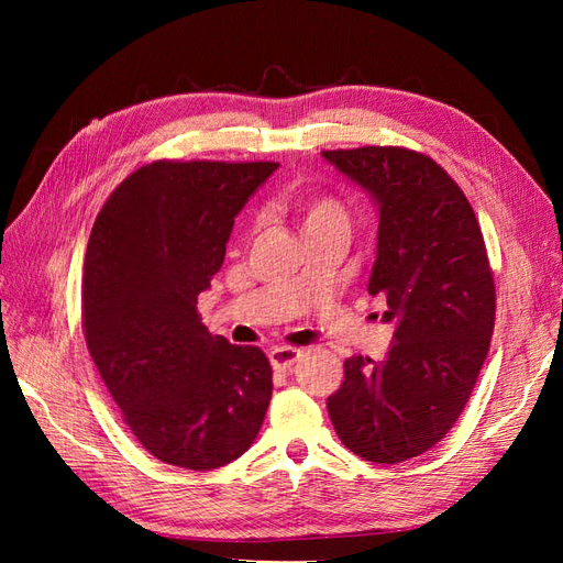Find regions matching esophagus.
Returning a JSON list of instances; mask_svg holds the SVG:
<instances>
[{
    "label": "esophagus",
    "mask_w": 563,
    "mask_h": 563,
    "mask_svg": "<svg viewBox=\"0 0 563 563\" xmlns=\"http://www.w3.org/2000/svg\"><path fill=\"white\" fill-rule=\"evenodd\" d=\"M300 354L302 352L296 347H275L269 352V362L277 371H288L300 360Z\"/></svg>",
    "instance_id": "1"
}]
</instances>
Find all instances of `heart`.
Segmentation results:
<instances>
[{"mask_svg":"<svg viewBox=\"0 0 563 563\" xmlns=\"http://www.w3.org/2000/svg\"><path fill=\"white\" fill-rule=\"evenodd\" d=\"M282 207L294 216L305 236L331 228L350 230V211L345 201L331 192H296L286 197Z\"/></svg>","mask_w":563,"mask_h":563,"instance_id":"heart-1","label":"heart"}]
</instances>
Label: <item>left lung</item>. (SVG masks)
<instances>
[{"label": "left lung", "instance_id": "obj_1", "mask_svg": "<svg viewBox=\"0 0 563 563\" xmlns=\"http://www.w3.org/2000/svg\"><path fill=\"white\" fill-rule=\"evenodd\" d=\"M378 201V258L368 294L395 321L387 360H345L329 397L343 444L371 463L430 451L463 413L496 323V284L479 228L460 185L422 152L399 145L323 150Z\"/></svg>", "mask_w": 563, "mask_h": 563}]
</instances>
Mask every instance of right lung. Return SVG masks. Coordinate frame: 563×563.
<instances>
[{
    "label": "right lung",
    "instance_id": "add662e5",
    "mask_svg": "<svg viewBox=\"0 0 563 563\" xmlns=\"http://www.w3.org/2000/svg\"><path fill=\"white\" fill-rule=\"evenodd\" d=\"M277 166L157 159L119 183L96 216L84 338L131 434L166 465L223 467L261 432L267 356L211 335L197 298L225 261L234 216Z\"/></svg>",
    "mask_w": 563,
    "mask_h": 563
}]
</instances>
